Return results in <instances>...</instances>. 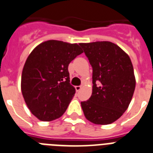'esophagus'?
<instances>
[{"instance_id": "obj_1", "label": "esophagus", "mask_w": 153, "mask_h": 153, "mask_svg": "<svg viewBox=\"0 0 153 153\" xmlns=\"http://www.w3.org/2000/svg\"><path fill=\"white\" fill-rule=\"evenodd\" d=\"M75 89H76V91H79L81 89V86H76Z\"/></svg>"}]
</instances>
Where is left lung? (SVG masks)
<instances>
[{
	"instance_id": "obj_1",
	"label": "left lung",
	"mask_w": 153,
	"mask_h": 153,
	"mask_svg": "<svg viewBox=\"0 0 153 153\" xmlns=\"http://www.w3.org/2000/svg\"><path fill=\"white\" fill-rule=\"evenodd\" d=\"M92 67L91 98L81 102L84 116L91 123H113L128 108L135 89L129 56L109 41L79 44Z\"/></svg>"
}]
</instances>
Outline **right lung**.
<instances>
[{
  "instance_id": "add662e5",
  "label": "right lung",
  "mask_w": 153,
  "mask_h": 153,
  "mask_svg": "<svg viewBox=\"0 0 153 153\" xmlns=\"http://www.w3.org/2000/svg\"><path fill=\"white\" fill-rule=\"evenodd\" d=\"M83 53L76 44L48 40L30 53L22 69L21 89L29 109L42 121L61 117L76 90L69 83V64Z\"/></svg>"
}]
</instances>
